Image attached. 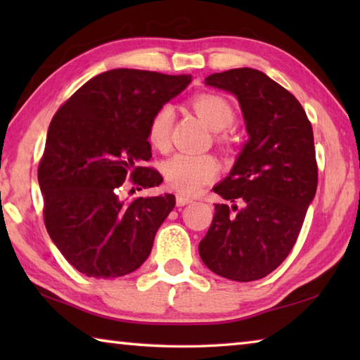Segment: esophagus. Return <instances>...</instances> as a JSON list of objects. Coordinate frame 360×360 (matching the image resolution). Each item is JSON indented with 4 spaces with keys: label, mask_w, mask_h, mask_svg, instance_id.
<instances>
[{
    "label": "esophagus",
    "mask_w": 360,
    "mask_h": 360,
    "mask_svg": "<svg viewBox=\"0 0 360 360\" xmlns=\"http://www.w3.org/2000/svg\"><path fill=\"white\" fill-rule=\"evenodd\" d=\"M176 203H178V206H186L188 203H192V198L184 197V195H178V197H176Z\"/></svg>",
    "instance_id": "obj_1"
}]
</instances>
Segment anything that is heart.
Listing matches in <instances>:
<instances>
[{
	"label": "heart",
	"mask_w": 360,
	"mask_h": 360,
	"mask_svg": "<svg viewBox=\"0 0 360 360\" xmlns=\"http://www.w3.org/2000/svg\"><path fill=\"white\" fill-rule=\"evenodd\" d=\"M191 106L211 130L219 131L233 124L235 111L221 95L198 94L191 100ZM174 119L172 105H163L152 114L148 124V141L157 150H167ZM219 165L210 154H186L179 152L162 163V173L174 191L179 193H197L205 184L216 178Z\"/></svg>",
	"instance_id": "obj_1"
}]
</instances>
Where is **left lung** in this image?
Segmentation results:
<instances>
[{"instance_id":"1","label":"left lung","mask_w":360,"mask_h":360,"mask_svg":"<svg viewBox=\"0 0 360 360\" xmlns=\"http://www.w3.org/2000/svg\"><path fill=\"white\" fill-rule=\"evenodd\" d=\"M206 84L240 101L249 141L230 174L212 191L233 205H214L198 252L231 281H255L294 248L318 187L311 122L294 95L252 68L214 72Z\"/></svg>"}]
</instances>
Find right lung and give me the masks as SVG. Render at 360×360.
<instances>
[{"label": "right lung", "mask_w": 360, "mask_h": 360, "mask_svg": "<svg viewBox=\"0 0 360 360\" xmlns=\"http://www.w3.org/2000/svg\"><path fill=\"white\" fill-rule=\"evenodd\" d=\"M191 81L111 70L85 82L53 115L38 167L44 224L58 251L85 276L129 275L149 257L174 195L124 202L120 193L127 179L138 191L162 184L155 168L143 167L152 157L148 124Z\"/></svg>", "instance_id": "right-lung-1"}]
</instances>
